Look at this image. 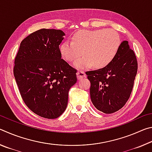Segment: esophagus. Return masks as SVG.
<instances>
[{
	"label": "esophagus",
	"instance_id": "obj_1",
	"mask_svg": "<svg viewBox=\"0 0 152 152\" xmlns=\"http://www.w3.org/2000/svg\"><path fill=\"white\" fill-rule=\"evenodd\" d=\"M76 74H77V78H78V80H80L86 77V74L82 71H78V72L76 73Z\"/></svg>",
	"mask_w": 152,
	"mask_h": 152
}]
</instances>
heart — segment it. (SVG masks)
Returning <instances> with one entry per match:
<instances>
[{"label": "heart", "mask_w": 152, "mask_h": 152, "mask_svg": "<svg viewBox=\"0 0 152 152\" xmlns=\"http://www.w3.org/2000/svg\"><path fill=\"white\" fill-rule=\"evenodd\" d=\"M60 45L62 57L72 61L82 54L84 56L74 61L73 66L79 70L91 68L102 69L109 65L116 57L121 44L119 33L113 29L80 30Z\"/></svg>", "instance_id": "1"}]
</instances>
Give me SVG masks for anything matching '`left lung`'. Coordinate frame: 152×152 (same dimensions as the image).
<instances>
[{"mask_svg": "<svg viewBox=\"0 0 152 152\" xmlns=\"http://www.w3.org/2000/svg\"><path fill=\"white\" fill-rule=\"evenodd\" d=\"M137 72L134 51L127 41H123L117 56L109 66L86 72L91 83L90 94L94 106L106 114L121 109L132 93Z\"/></svg>", "mask_w": 152, "mask_h": 152, "instance_id": "8db88e82", "label": "left lung"}]
</instances>
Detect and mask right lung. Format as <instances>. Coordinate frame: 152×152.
<instances>
[{"instance_id":"right-lung-1","label":"right lung","mask_w":152,"mask_h":152,"mask_svg":"<svg viewBox=\"0 0 152 152\" xmlns=\"http://www.w3.org/2000/svg\"><path fill=\"white\" fill-rule=\"evenodd\" d=\"M61 30L42 29L22 41L15 60L14 76L25 104L47 119L60 117L68 105L76 70L61 59Z\"/></svg>"}]
</instances>
